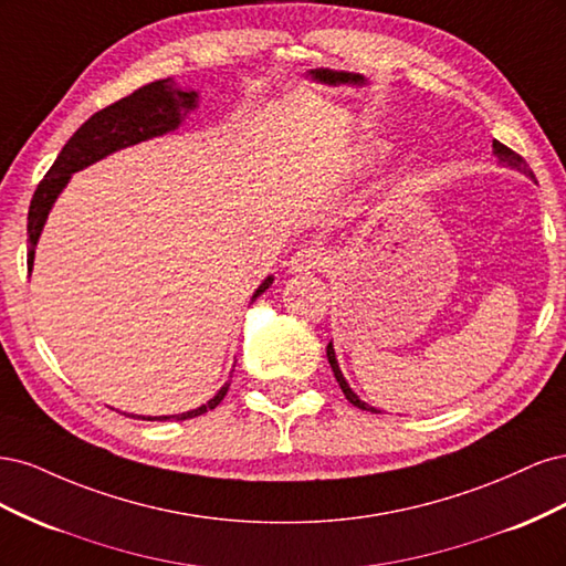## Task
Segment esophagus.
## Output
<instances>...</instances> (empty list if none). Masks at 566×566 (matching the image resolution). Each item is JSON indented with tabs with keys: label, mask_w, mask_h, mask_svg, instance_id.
I'll return each instance as SVG.
<instances>
[{
	"label": "esophagus",
	"mask_w": 566,
	"mask_h": 566,
	"mask_svg": "<svg viewBox=\"0 0 566 566\" xmlns=\"http://www.w3.org/2000/svg\"><path fill=\"white\" fill-rule=\"evenodd\" d=\"M333 262V254L323 245H304L293 256H290V271L293 273H310L328 266Z\"/></svg>",
	"instance_id": "1"
}]
</instances>
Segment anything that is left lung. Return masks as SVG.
Wrapping results in <instances>:
<instances>
[{"instance_id":"left-lung-1","label":"left lung","mask_w":566,"mask_h":566,"mask_svg":"<svg viewBox=\"0 0 566 566\" xmlns=\"http://www.w3.org/2000/svg\"><path fill=\"white\" fill-rule=\"evenodd\" d=\"M493 153H495V156H499V160H501L503 165H507V167H512V169H520V172H524L526 177L536 179V177H534V172H531V167L526 165V160L520 156V153H515V150H512V148H507V146H505V144H501V142H493ZM325 354H328V364H331V368H333V373H335V380H337L339 389L345 391L347 401H349V403H354L356 408H361V410H370V413H380L378 408H373V406H368L366 401L358 399L356 394L352 391V387L347 385L345 375H342V370H339V366H337V358H335L333 342H331V345H328V349H325Z\"/></svg>"}]
</instances>
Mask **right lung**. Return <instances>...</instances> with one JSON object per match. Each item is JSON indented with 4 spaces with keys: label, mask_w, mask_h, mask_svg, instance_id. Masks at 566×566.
Wrapping results in <instances>:
<instances>
[{
    "label": "right lung",
    "mask_w": 566,
    "mask_h": 566,
    "mask_svg": "<svg viewBox=\"0 0 566 566\" xmlns=\"http://www.w3.org/2000/svg\"><path fill=\"white\" fill-rule=\"evenodd\" d=\"M198 106V92H184L179 90L172 77L150 82L146 87L132 92L129 96L115 101V104L106 106L104 111L94 113L87 123H84L63 150L59 153L56 163L49 167V172L40 181L35 196L30 200V210H28V266L32 269V260H35V245L40 241V233L44 229V221L49 217L51 205L56 202L59 193L65 188L67 179H71L73 172L77 169L87 167L101 158L111 156V153L134 146L139 142L153 139V136H160L172 132L181 125V115L188 111H193ZM273 283L269 276L260 287L254 290L252 300L260 297L264 290ZM227 382L221 387L214 397L202 403L200 408L186 410V413L179 416H160L158 420H188L208 413V410L217 408L221 399L227 397L229 391ZM134 418V416H129ZM142 418V416H139ZM142 420H156V418H142Z\"/></svg>",
    "instance_id": "right-lung-1"
}]
</instances>
